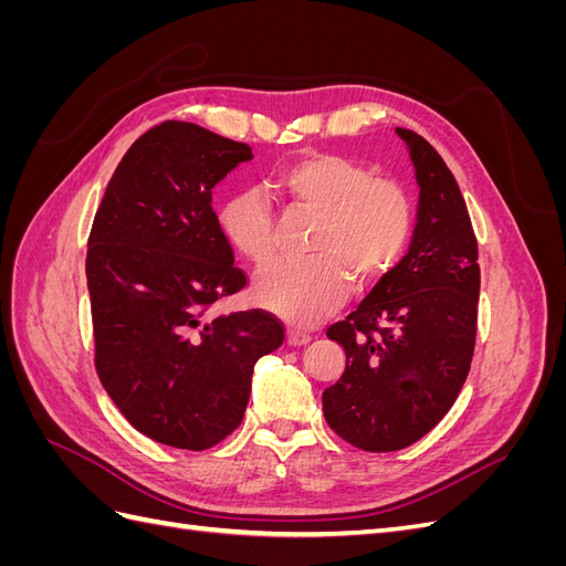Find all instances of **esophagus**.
I'll return each mask as SVG.
<instances>
[{"instance_id":"34e87169","label":"esophagus","mask_w":566,"mask_h":566,"mask_svg":"<svg viewBox=\"0 0 566 566\" xmlns=\"http://www.w3.org/2000/svg\"><path fill=\"white\" fill-rule=\"evenodd\" d=\"M312 337L306 335V333H300V331H287V335H285V342L290 347H302V345H306V342H310Z\"/></svg>"}]
</instances>
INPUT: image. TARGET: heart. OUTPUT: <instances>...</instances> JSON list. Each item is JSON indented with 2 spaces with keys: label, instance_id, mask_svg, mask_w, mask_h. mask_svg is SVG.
<instances>
[{
  "label": "heart",
  "instance_id": "b5f03b06",
  "mask_svg": "<svg viewBox=\"0 0 566 566\" xmlns=\"http://www.w3.org/2000/svg\"><path fill=\"white\" fill-rule=\"evenodd\" d=\"M290 205L318 214L310 262H279L254 283L266 312L293 325H314L349 295V273L358 283L380 279L408 248L413 205L399 184L378 179L375 169L339 153H304L273 177ZM221 233L250 264L264 266L276 252V224L260 191H238L219 210Z\"/></svg>",
  "mask_w": 566,
  "mask_h": 566
}]
</instances>
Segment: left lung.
Segmentation results:
<instances>
[{"mask_svg": "<svg viewBox=\"0 0 566 566\" xmlns=\"http://www.w3.org/2000/svg\"><path fill=\"white\" fill-rule=\"evenodd\" d=\"M418 181L408 252L356 310L328 328L347 354L323 391V416L352 447L399 451L449 413L474 354L476 238L447 163L420 134L397 127Z\"/></svg>", "mask_w": 566, "mask_h": 566, "instance_id": "left-lung-1", "label": "left lung"}]
</instances>
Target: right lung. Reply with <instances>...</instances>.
I'll return each instance as SVG.
<instances>
[{
  "mask_svg": "<svg viewBox=\"0 0 566 566\" xmlns=\"http://www.w3.org/2000/svg\"><path fill=\"white\" fill-rule=\"evenodd\" d=\"M252 160L245 144L163 123L132 144L101 200L87 250L96 373L132 427L205 451L243 420L254 364L283 345L266 312L212 318L245 287L212 188Z\"/></svg>",
  "mask_w": 566,
  "mask_h": 566,
  "instance_id": "1",
  "label": "right lung"
}]
</instances>
